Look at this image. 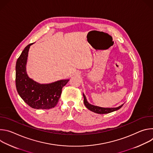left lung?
Segmentation results:
<instances>
[{
  "mask_svg": "<svg viewBox=\"0 0 153 153\" xmlns=\"http://www.w3.org/2000/svg\"><path fill=\"white\" fill-rule=\"evenodd\" d=\"M83 98H84V104L85 105V106L90 110V111L97 113V114H107V113H110L113 111H115L117 110H119V109L123 105V104H122V105L116 107V108H102V107H99L97 106H94L93 105L90 103H89L87 101L86 97L85 96V94L83 93Z\"/></svg>",
  "mask_w": 153,
  "mask_h": 153,
  "instance_id": "left-lung-1",
  "label": "left lung"
}]
</instances>
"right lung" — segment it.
<instances>
[{"instance_id": "obj_1", "label": "right lung", "mask_w": 153, "mask_h": 153, "mask_svg": "<svg viewBox=\"0 0 153 153\" xmlns=\"http://www.w3.org/2000/svg\"><path fill=\"white\" fill-rule=\"evenodd\" d=\"M28 45L17 59L16 65V86L24 101L34 109H50L58 103L63 87L69 80H60L51 83L40 84L30 78L26 65L30 47Z\"/></svg>"}]
</instances>
